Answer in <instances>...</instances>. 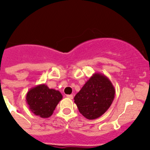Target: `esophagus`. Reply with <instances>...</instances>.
I'll return each instance as SVG.
<instances>
[{
	"instance_id": "1",
	"label": "esophagus",
	"mask_w": 150,
	"mask_h": 150,
	"mask_svg": "<svg viewBox=\"0 0 150 150\" xmlns=\"http://www.w3.org/2000/svg\"><path fill=\"white\" fill-rule=\"evenodd\" d=\"M67 98H68L70 99H73L74 96H73V95H67Z\"/></svg>"
}]
</instances>
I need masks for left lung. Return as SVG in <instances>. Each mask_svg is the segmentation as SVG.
Wrapping results in <instances>:
<instances>
[{
    "mask_svg": "<svg viewBox=\"0 0 150 150\" xmlns=\"http://www.w3.org/2000/svg\"><path fill=\"white\" fill-rule=\"evenodd\" d=\"M115 88L105 75L95 73L74 97L79 112L88 120L98 119L109 109L115 98Z\"/></svg>",
    "mask_w": 150,
    "mask_h": 150,
    "instance_id": "8db88e82",
    "label": "left lung"
}]
</instances>
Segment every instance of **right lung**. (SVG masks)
<instances>
[{
    "label": "right lung",
    "instance_id": "1",
    "mask_svg": "<svg viewBox=\"0 0 150 150\" xmlns=\"http://www.w3.org/2000/svg\"><path fill=\"white\" fill-rule=\"evenodd\" d=\"M62 99L58 90L50 88L46 84H40L30 88L26 95V102L31 112L41 118H49Z\"/></svg>",
    "mask_w": 150,
    "mask_h": 150
}]
</instances>
